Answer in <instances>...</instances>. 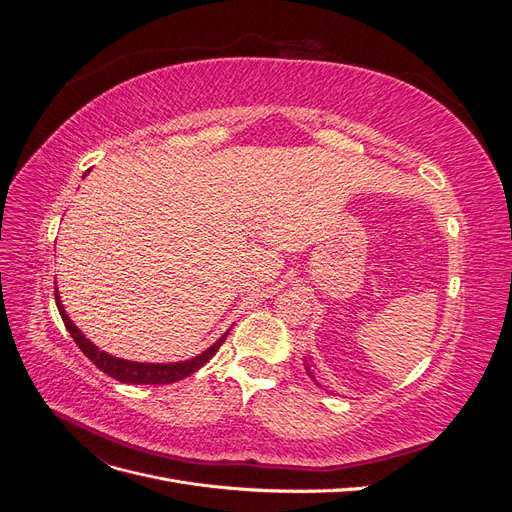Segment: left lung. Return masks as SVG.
Wrapping results in <instances>:
<instances>
[{
	"label": "left lung",
	"instance_id": "1",
	"mask_svg": "<svg viewBox=\"0 0 512 512\" xmlns=\"http://www.w3.org/2000/svg\"><path fill=\"white\" fill-rule=\"evenodd\" d=\"M305 371H307V376H309V378H312V380H314V382H316L318 386H322V384H320V382L316 380V374H314V369H312V363H309L307 359H305Z\"/></svg>",
	"mask_w": 512,
	"mask_h": 512
}]
</instances>
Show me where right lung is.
Returning a JSON list of instances; mask_svg holds the SVG:
<instances>
[{
	"instance_id": "right-lung-1",
	"label": "right lung",
	"mask_w": 512,
	"mask_h": 512,
	"mask_svg": "<svg viewBox=\"0 0 512 512\" xmlns=\"http://www.w3.org/2000/svg\"><path fill=\"white\" fill-rule=\"evenodd\" d=\"M55 303L59 309V316L64 320L68 333L72 335V339L83 350V354L87 359L94 363L98 369H102L106 376H111L119 382H126V384H170V382H177L183 380L185 376L194 374L196 369L203 367L211 356L220 350V346L224 344V339L228 337V331L215 342L213 346H209L205 352H200L194 359L188 361H179V363H136V361H126V359H119V356L108 354L104 350H100L96 344H91L89 339L81 333V329L76 327V324L68 318L64 305H61L59 299V292L55 288Z\"/></svg>"
}]
</instances>
